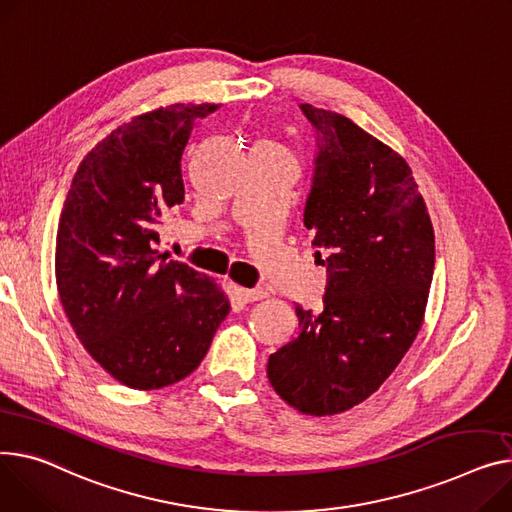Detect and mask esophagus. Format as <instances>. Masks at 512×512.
I'll use <instances>...</instances> for the list:
<instances>
[{"instance_id": "1", "label": "esophagus", "mask_w": 512, "mask_h": 512, "mask_svg": "<svg viewBox=\"0 0 512 512\" xmlns=\"http://www.w3.org/2000/svg\"><path fill=\"white\" fill-rule=\"evenodd\" d=\"M238 296H241L245 302H255V300L265 298L267 292L259 290V288H238Z\"/></svg>"}]
</instances>
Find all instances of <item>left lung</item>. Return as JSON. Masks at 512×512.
Returning a JSON list of instances; mask_svg holds the SVG:
<instances>
[{"label": "left lung", "mask_w": 512, "mask_h": 512, "mask_svg": "<svg viewBox=\"0 0 512 512\" xmlns=\"http://www.w3.org/2000/svg\"><path fill=\"white\" fill-rule=\"evenodd\" d=\"M315 127L304 206L327 251L323 309L296 306L298 335L269 356L267 379L302 414L333 416L377 391L422 327L434 230L407 162L348 117L300 105Z\"/></svg>", "instance_id": "left-lung-1"}]
</instances>
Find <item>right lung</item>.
<instances>
[{"label":"right lung","instance_id":"right-lung-1","mask_svg":"<svg viewBox=\"0 0 512 512\" xmlns=\"http://www.w3.org/2000/svg\"><path fill=\"white\" fill-rule=\"evenodd\" d=\"M216 105H170L98 142L67 191L55 245L63 311L88 354L119 383L150 391L191 374L230 311L183 261H160L162 216L181 206V158Z\"/></svg>","mask_w":512,"mask_h":512}]
</instances>
